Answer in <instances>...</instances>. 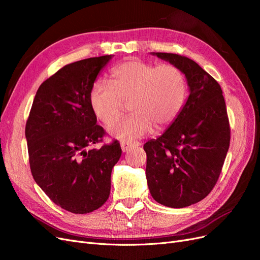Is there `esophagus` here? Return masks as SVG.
<instances>
[{"instance_id": "esophagus-1", "label": "esophagus", "mask_w": 260, "mask_h": 260, "mask_svg": "<svg viewBox=\"0 0 260 260\" xmlns=\"http://www.w3.org/2000/svg\"><path fill=\"white\" fill-rule=\"evenodd\" d=\"M135 145H136V143H130V142H121L120 143L122 152H127L128 149H130L132 146H135Z\"/></svg>"}]
</instances>
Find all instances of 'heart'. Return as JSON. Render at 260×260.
<instances>
[{"label":"heart","instance_id":"b5f03b06","mask_svg":"<svg viewBox=\"0 0 260 260\" xmlns=\"http://www.w3.org/2000/svg\"><path fill=\"white\" fill-rule=\"evenodd\" d=\"M107 84L95 83L90 92V105L98 119L111 125L129 102L130 117L109 128L121 141L144 138L174 122L185 102V77L171 64L154 66L139 59H129L115 66Z\"/></svg>","mask_w":260,"mask_h":260}]
</instances>
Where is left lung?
I'll return each mask as SVG.
<instances>
[{
    "mask_svg": "<svg viewBox=\"0 0 260 260\" xmlns=\"http://www.w3.org/2000/svg\"><path fill=\"white\" fill-rule=\"evenodd\" d=\"M185 75L190 95L170 127L144 144L146 179L153 199L183 208L199 203L219 179L230 145V123L220 84L182 55L155 53Z\"/></svg>",
    "mask_w": 260,
    "mask_h": 260,
    "instance_id": "1",
    "label": "left lung"
}]
</instances>
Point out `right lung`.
Listing matches in <instances>:
<instances>
[{
	"label": "right lung",
	"mask_w": 260,
	"mask_h": 260,
	"mask_svg": "<svg viewBox=\"0 0 260 260\" xmlns=\"http://www.w3.org/2000/svg\"><path fill=\"white\" fill-rule=\"evenodd\" d=\"M112 55L61 67L38 89L26 122L31 174L50 200L74 214L104 205L113 167L121 156L118 141L103 142L90 92Z\"/></svg>",
	"instance_id": "right-lung-1"
}]
</instances>
